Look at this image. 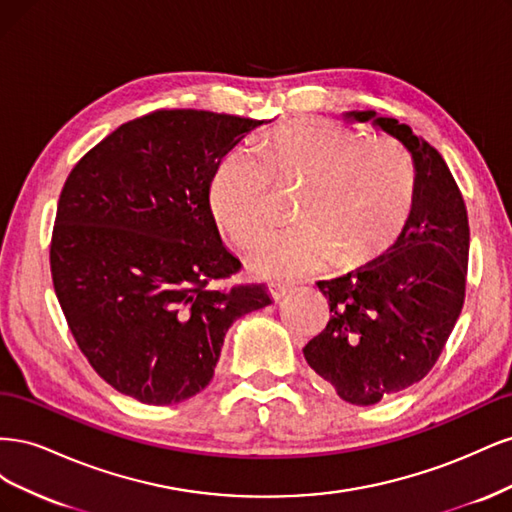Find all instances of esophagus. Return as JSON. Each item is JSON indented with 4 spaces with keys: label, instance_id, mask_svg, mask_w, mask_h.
Returning <instances> with one entry per match:
<instances>
[{
    "label": "esophagus",
    "instance_id": "34e87169",
    "mask_svg": "<svg viewBox=\"0 0 512 512\" xmlns=\"http://www.w3.org/2000/svg\"><path fill=\"white\" fill-rule=\"evenodd\" d=\"M290 290H292L290 284H282V282H271V284H269V294H271V297H273L275 301L284 299Z\"/></svg>",
    "mask_w": 512,
    "mask_h": 512
}]
</instances>
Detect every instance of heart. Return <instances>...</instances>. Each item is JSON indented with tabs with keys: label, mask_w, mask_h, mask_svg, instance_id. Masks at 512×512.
Here are the masks:
<instances>
[{
	"label": "heart",
	"mask_w": 512,
	"mask_h": 512,
	"mask_svg": "<svg viewBox=\"0 0 512 512\" xmlns=\"http://www.w3.org/2000/svg\"><path fill=\"white\" fill-rule=\"evenodd\" d=\"M273 181L303 183L301 224L269 230L247 254L262 277L292 280L331 265L363 262L404 224L412 164L391 138L359 134L329 119L286 123L256 147L237 145L215 166L209 207L226 235L245 245L271 218Z\"/></svg>",
	"instance_id": "b5f03b06"
}]
</instances>
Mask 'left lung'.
<instances>
[{"label": "left lung", "mask_w": 512, "mask_h": 512, "mask_svg": "<svg viewBox=\"0 0 512 512\" xmlns=\"http://www.w3.org/2000/svg\"><path fill=\"white\" fill-rule=\"evenodd\" d=\"M404 145L414 166L408 220L395 243L354 271L320 280L331 320L303 348L337 395L371 406L423 380L461 314L470 226L463 196L436 147L393 117L344 113Z\"/></svg>", "instance_id": "1"}]
</instances>
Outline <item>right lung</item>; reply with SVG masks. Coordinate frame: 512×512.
<instances>
[{
    "mask_svg": "<svg viewBox=\"0 0 512 512\" xmlns=\"http://www.w3.org/2000/svg\"><path fill=\"white\" fill-rule=\"evenodd\" d=\"M262 123L151 113L108 134L61 190L51 241L59 305L98 376L141 404L203 391L230 324L273 301L262 284L211 286L241 262L215 226L209 181Z\"/></svg>",
    "mask_w": 512,
    "mask_h": 512,
    "instance_id": "1",
    "label": "right lung"
}]
</instances>
